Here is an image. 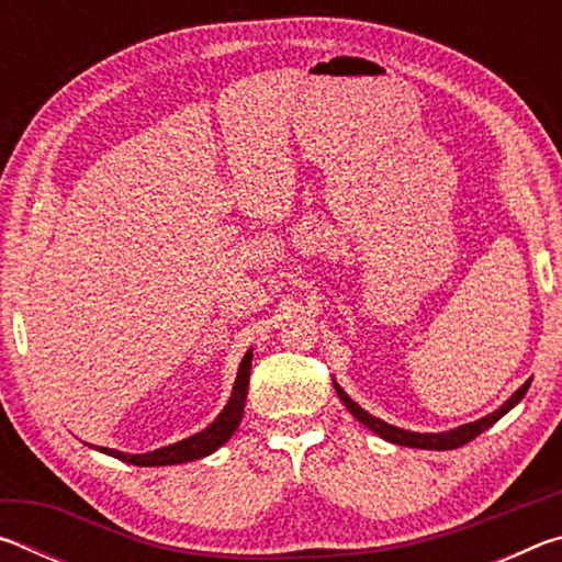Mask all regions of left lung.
Wrapping results in <instances>:
<instances>
[{
  "instance_id": "obj_1",
  "label": "left lung",
  "mask_w": 562,
  "mask_h": 562,
  "mask_svg": "<svg viewBox=\"0 0 562 562\" xmlns=\"http://www.w3.org/2000/svg\"><path fill=\"white\" fill-rule=\"evenodd\" d=\"M331 382H335V379H331ZM530 382H532V379H528V382L522 384L516 394H510V398H506V402H503L493 414H486L483 418H479V422L456 426V429L439 431V434H418V431L398 429V426L386 424V422H382V418H376V416H372L369 412H364V408H361V406L355 402V398H351L337 382H335V389H337V394H339V398H341V404H345V406L349 408V414L357 416V422L364 424L367 429H372L376 436H382L384 441L396 443V446H408V449L451 451V449H459V446H463V443L473 441L475 436L483 434L486 429H491V426L496 424L501 416H506L513 406L520 404V398L526 396Z\"/></svg>"
}]
</instances>
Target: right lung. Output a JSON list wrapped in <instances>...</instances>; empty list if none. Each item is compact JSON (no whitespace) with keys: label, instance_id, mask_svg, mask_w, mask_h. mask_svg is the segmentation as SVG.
<instances>
[{"label":"right lung","instance_id":"1","mask_svg":"<svg viewBox=\"0 0 562 562\" xmlns=\"http://www.w3.org/2000/svg\"><path fill=\"white\" fill-rule=\"evenodd\" d=\"M250 367H252V349L245 351L240 361V369H237L233 394L227 398V404L221 414L215 416L213 424H207L203 431L188 436L183 441H176L164 449L148 451V453H123L116 449H106V446H97V451L109 453L113 459L126 461L133 465H178L188 461L205 459V456L215 453L221 446L231 439L237 426L243 422V408L247 398V386H250Z\"/></svg>","mask_w":562,"mask_h":562}]
</instances>
